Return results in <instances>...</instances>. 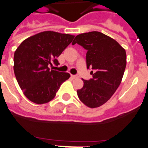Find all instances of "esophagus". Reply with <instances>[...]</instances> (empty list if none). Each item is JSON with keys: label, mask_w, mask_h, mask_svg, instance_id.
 I'll return each instance as SVG.
<instances>
[{"label": "esophagus", "mask_w": 148, "mask_h": 148, "mask_svg": "<svg viewBox=\"0 0 148 148\" xmlns=\"http://www.w3.org/2000/svg\"><path fill=\"white\" fill-rule=\"evenodd\" d=\"M71 77H72V79H77V78H79V76L77 75H71Z\"/></svg>", "instance_id": "esophagus-1"}]
</instances>
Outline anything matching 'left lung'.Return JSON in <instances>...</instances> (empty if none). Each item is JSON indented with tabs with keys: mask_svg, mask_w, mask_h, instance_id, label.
I'll list each match as a JSON object with an SVG mask.
<instances>
[{
	"mask_svg": "<svg viewBox=\"0 0 148 148\" xmlns=\"http://www.w3.org/2000/svg\"><path fill=\"white\" fill-rule=\"evenodd\" d=\"M76 43L87 50L86 64L93 76L82 79L84 85L77 91L78 97L87 107H101L120 85L126 66L125 51L114 39L99 32L78 35L73 45Z\"/></svg>",
	"mask_w": 148,
	"mask_h": 148,
	"instance_id": "left-lung-1",
	"label": "left lung"
}]
</instances>
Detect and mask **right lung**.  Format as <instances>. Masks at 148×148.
I'll return each instance as SVG.
<instances>
[{
    "instance_id": "right-lung-1",
    "label": "right lung",
    "mask_w": 148,
    "mask_h": 148,
    "mask_svg": "<svg viewBox=\"0 0 148 148\" xmlns=\"http://www.w3.org/2000/svg\"><path fill=\"white\" fill-rule=\"evenodd\" d=\"M74 35L52 31L38 33L20 44L14 53L13 70L19 87L32 102L43 104L56 96L61 84L70 77L68 73L50 69L60 64L57 58Z\"/></svg>"
}]
</instances>
